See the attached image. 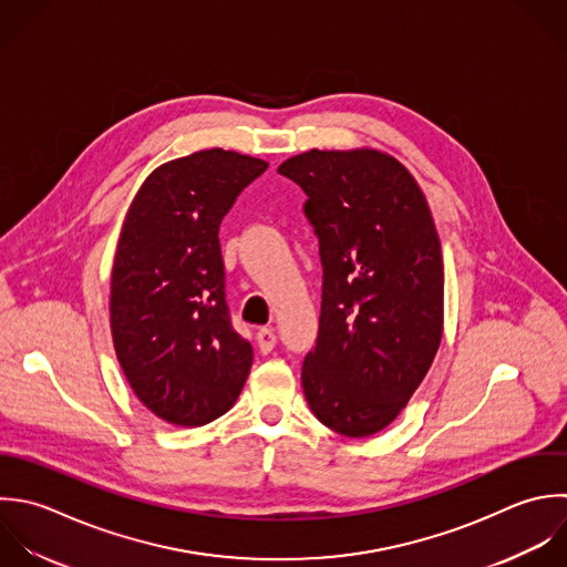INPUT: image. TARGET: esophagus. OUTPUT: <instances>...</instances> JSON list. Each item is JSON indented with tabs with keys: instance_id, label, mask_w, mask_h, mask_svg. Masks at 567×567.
I'll return each instance as SVG.
<instances>
[{
	"instance_id": "esophagus-1",
	"label": "esophagus",
	"mask_w": 567,
	"mask_h": 567,
	"mask_svg": "<svg viewBox=\"0 0 567 567\" xmlns=\"http://www.w3.org/2000/svg\"><path fill=\"white\" fill-rule=\"evenodd\" d=\"M256 340H258V349H260L262 353H271V351H274V347H276V342H278V338H276L274 329H267V327L258 331Z\"/></svg>"
}]
</instances>
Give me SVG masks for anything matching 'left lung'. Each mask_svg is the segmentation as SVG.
<instances>
[{
	"label": "left lung",
	"mask_w": 567,
	"mask_h": 567,
	"mask_svg": "<svg viewBox=\"0 0 567 567\" xmlns=\"http://www.w3.org/2000/svg\"><path fill=\"white\" fill-rule=\"evenodd\" d=\"M278 172L307 194L322 262L316 347L302 364L313 415L344 437L386 429L442 342L444 260L411 172L378 150H311Z\"/></svg>",
	"instance_id": "left-lung-1"
}]
</instances>
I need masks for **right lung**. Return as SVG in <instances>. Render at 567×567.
Returning a JSON list of instances; mask_svg holds the SVG:
<instances>
[{
    "mask_svg": "<svg viewBox=\"0 0 567 567\" xmlns=\"http://www.w3.org/2000/svg\"><path fill=\"white\" fill-rule=\"evenodd\" d=\"M267 163L203 150L156 167L136 192L114 254L110 327L136 398L161 420L203 426L238 400L254 351L225 300L218 227Z\"/></svg>",
    "mask_w": 567,
    "mask_h": 567,
    "instance_id": "add662e5",
    "label": "right lung"
}]
</instances>
